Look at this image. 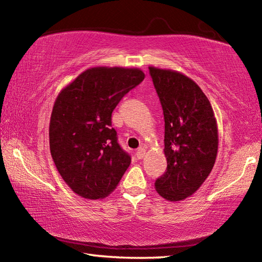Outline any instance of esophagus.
<instances>
[{"mask_svg":"<svg viewBox=\"0 0 262 262\" xmlns=\"http://www.w3.org/2000/svg\"><path fill=\"white\" fill-rule=\"evenodd\" d=\"M145 156V149L144 148H140L139 150L136 151V157L139 159H142Z\"/></svg>","mask_w":262,"mask_h":262,"instance_id":"obj_1","label":"esophagus"}]
</instances>
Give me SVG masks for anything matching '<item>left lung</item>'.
I'll list each match as a JSON object with an SVG mask.
<instances>
[{
	"label": "left lung",
	"instance_id": "8db88e82",
	"mask_svg": "<svg viewBox=\"0 0 262 262\" xmlns=\"http://www.w3.org/2000/svg\"><path fill=\"white\" fill-rule=\"evenodd\" d=\"M161 100L167 167L155 188L167 201H183L210 174L219 150V129L209 99L192 78L171 69L149 67Z\"/></svg>",
	"mask_w": 262,
	"mask_h": 262
}]
</instances>
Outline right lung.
<instances>
[{"label": "right lung", "instance_id": "obj_1", "mask_svg": "<svg viewBox=\"0 0 262 262\" xmlns=\"http://www.w3.org/2000/svg\"><path fill=\"white\" fill-rule=\"evenodd\" d=\"M143 79L139 68L94 67L57 95L50 121L51 155L62 179L79 196L106 198L130 165L111 117L122 97Z\"/></svg>", "mask_w": 262, "mask_h": 262}]
</instances>
